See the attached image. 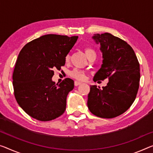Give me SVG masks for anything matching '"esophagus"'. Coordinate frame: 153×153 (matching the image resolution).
Segmentation results:
<instances>
[{
  "mask_svg": "<svg viewBox=\"0 0 153 153\" xmlns=\"http://www.w3.org/2000/svg\"><path fill=\"white\" fill-rule=\"evenodd\" d=\"M81 82L77 81H74V85L75 86H78V85H81Z\"/></svg>",
  "mask_w": 153,
  "mask_h": 153,
  "instance_id": "obj_1",
  "label": "esophagus"
}]
</instances>
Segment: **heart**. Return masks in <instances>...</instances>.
Returning <instances> with one entry per match:
<instances>
[{"label":"heart","mask_w":153,"mask_h":153,"mask_svg":"<svg viewBox=\"0 0 153 153\" xmlns=\"http://www.w3.org/2000/svg\"><path fill=\"white\" fill-rule=\"evenodd\" d=\"M85 55L88 59L90 58L91 57H92V56H96L95 51L91 48H87L85 49ZM69 59H70V55H68L66 57H65V60L68 61ZM70 74L72 77H73V78L78 80H83L85 78L84 72L77 68H75L73 70H72V71L70 72Z\"/></svg>","instance_id":"1"}]
</instances>
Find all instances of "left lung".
<instances>
[{
  "mask_svg": "<svg viewBox=\"0 0 153 153\" xmlns=\"http://www.w3.org/2000/svg\"><path fill=\"white\" fill-rule=\"evenodd\" d=\"M100 44L102 63L94 81L109 79L105 87L90 86L88 107L91 114L102 118L123 114L131 106L140 85V63L131 46L109 33L92 37Z\"/></svg>",
  "mask_w": 153,
  "mask_h": 153,
  "instance_id": "1",
  "label": "left lung"
}]
</instances>
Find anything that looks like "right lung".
<instances>
[{"instance_id":"obj_1","label":"right lung","mask_w":153,"mask_h":153,"mask_svg":"<svg viewBox=\"0 0 153 153\" xmlns=\"http://www.w3.org/2000/svg\"><path fill=\"white\" fill-rule=\"evenodd\" d=\"M78 39L48 34L27 43L18 55L13 73L14 96L30 117L50 121L64 113L66 98L74 81L65 79L55 85L53 70L65 65V57Z\"/></svg>"}]
</instances>
